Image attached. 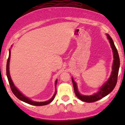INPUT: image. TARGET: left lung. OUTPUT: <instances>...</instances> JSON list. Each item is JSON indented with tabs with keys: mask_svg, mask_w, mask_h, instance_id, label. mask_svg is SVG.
<instances>
[{
	"mask_svg": "<svg viewBox=\"0 0 125 125\" xmlns=\"http://www.w3.org/2000/svg\"><path fill=\"white\" fill-rule=\"evenodd\" d=\"M106 36L110 43L112 49L113 59H114L112 64V72L108 80L102 86V87H100L99 89L96 93H94L92 95L89 96L83 95V94H80L78 90V88H77L76 82H75L73 80V78L72 77L73 85L74 87V91L76 94V96L80 100H82L83 102H86L87 103H91L101 99L102 98H103L104 97L107 96L109 94H110L113 90L116 84L119 69L120 67L119 56L118 52H117L115 45L113 43L112 39L110 38V36L108 34H106Z\"/></svg>",
	"mask_w": 125,
	"mask_h": 125,
	"instance_id": "8db88e82",
	"label": "left lung"
}]
</instances>
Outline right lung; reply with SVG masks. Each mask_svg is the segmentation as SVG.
<instances>
[{
    "instance_id": "1",
    "label": "right lung",
    "mask_w": 125,
    "mask_h": 125,
    "mask_svg": "<svg viewBox=\"0 0 125 125\" xmlns=\"http://www.w3.org/2000/svg\"><path fill=\"white\" fill-rule=\"evenodd\" d=\"M10 59V50L9 49V58H8V62H7V64H6V75H7V77H8V81H9V83L11 90H12V92L13 93V94H15L16 96L18 97L19 99L21 100V101L34 106H44V105H46V104H50L51 102H52L53 101V100L54 99L56 94V90L55 92H54L53 96L49 100H47V101H45V102H35L33 101V100H31V99H30L29 97L25 96L23 94H21V92L18 89V88H17V87L15 86V84H14L12 80V78H11L10 77V72H9ZM57 82H58V79L56 80L55 81V84H54V85H55V87H56Z\"/></svg>"
}]
</instances>
